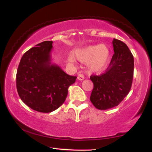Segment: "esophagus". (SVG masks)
Wrapping results in <instances>:
<instances>
[{
	"label": "esophagus",
	"instance_id": "esophagus-1",
	"mask_svg": "<svg viewBox=\"0 0 152 152\" xmlns=\"http://www.w3.org/2000/svg\"><path fill=\"white\" fill-rule=\"evenodd\" d=\"M77 80H80V81L84 80V75L81 74V73L78 74V75H77Z\"/></svg>",
	"mask_w": 152,
	"mask_h": 152
}]
</instances>
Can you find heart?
<instances>
[{
	"label": "heart",
	"mask_w": 152,
	"mask_h": 152,
	"mask_svg": "<svg viewBox=\"0 0 152 152\" xmlns=\"http://www.w3.org/2000/svg\"><path fill=\"white\" fill-rule=\"evenodd\" d=\"M73 56L80 61L87 64L91 72H100L109 64L111 53L106 45H91L75 50ZM68 60L72 63L75 61L72 56H70Z\"/></svg>",
	"instance_id": "heart-1"
}]
</instances>
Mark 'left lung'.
Returning <instances> with one entry per match:
<instances>
[{
    "label": "left lung",
    "mask_w": 152,
    "mask_h": 152,
    "mask_svg": "<svg viewBox=\"0 0 152 152\" xmlns=\"http://www.w3.org/2000/svg\"><path fill=\"white\" fill-rule=\"evenodd\" d=\"M114 54L109 67L100 75H91L93 89L90 99L95 108L116 107L128 95L134 76V60L127 45L118 39L112 41Z\"/></svg>",
    "instance_id": "1"
}]
</instances>
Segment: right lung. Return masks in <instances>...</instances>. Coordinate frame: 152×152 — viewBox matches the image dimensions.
<instances>
[{
  "label": "right lung",
  "instance_id": "1",
  "mask_svg": "<svg viewBox=\"0 0 152 152\" xmlns=\"http://www.w3.org/2000/svg\"><path fill=\"white\" fill-rule=\"evenodd\" d=\"M23 55L16 72V88L21 100L34 111L50 113L66 100L77 77L52 63L53 41L36 45Z\"/></svg>",
  "mask_w": 152,
  "mask_h": 152
}]
</instances>
